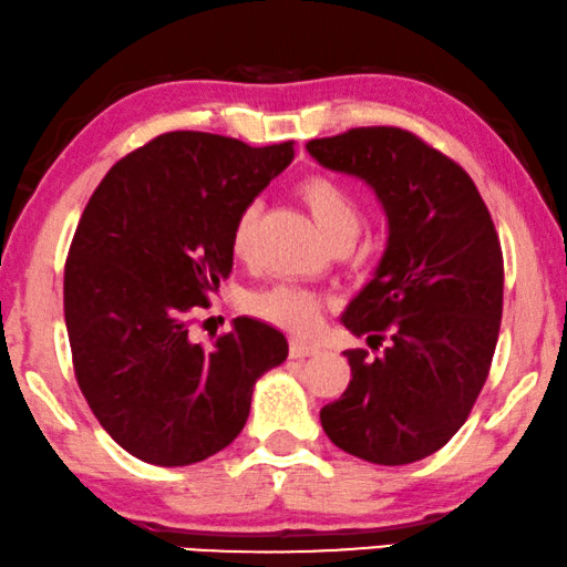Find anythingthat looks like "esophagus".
Segmentation results:
<instances>
[{"label":"esophagus","instance_id":"1","mask_svg":"<svg viewBox=\"0 0 567 567\" xmlns=\"http://www.w3.org/2000/svg\"><path fill=\"white\" fill-rule=\"evenodd\" d=\"M321 352L316 344H308V341H300V339H292L290 341V357L292 360H302V357H313Z\"/></svg>","mask_w":567,"mask_h":567}]
</instances>
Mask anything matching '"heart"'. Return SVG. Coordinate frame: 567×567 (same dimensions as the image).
Instances as JSON below:
<instances>
[{
    "mask_svg": "<svg viewBox=\"0 0 567 567\" xmlns=\"http://www.w3.org/2000/svg\"><path fill=\"white\" fill-rule=\"evenodd\" d=\"M298 197L306 203L310 215H313L318 226L323 228V234L333 244L352 241L362 226V205L352 189L341 185L339 179L323 177V174H310L298 185ZM257 215L259 207L254 203L246 205L236 215L234 228H230V249H234L236 257L246 259L251 254ZM323 306V295L308 290V287L285 282L254 292L246 300V308L261 318V321L280 326V329L292 333L313 331L318 321H321Z\"/></svg>",
    "mask_w": 567,
    "mask_h": 567,
    "instance_id": "obj_1",
    "label": "heart"
}]
</instances>
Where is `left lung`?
<instances>
[{
    "mask_svg": "<svg viewBox=\"0 0 567 567\" xmlns=\"http://www.w3.org/2000/svg\"><path fill=\"white\" fill-rule=\"evenodd\" d=\"M333 172L364 179L388 213L374 280L341 321L380 357L349 349L352 380L321 409L329 440L374 465H409L452 440L488 380L504 313V251L475 182L393 125L308 143Z\"/></svg>",
    "mask_w": 567,
    "mask_h": 567,
    "instance_id": "1",
    "label": "left lung"
}]
</instances>
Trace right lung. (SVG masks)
Masks as SVG:
<instances>
[{
	"label": "right lung",
	"instance_id": "add662e5",
	"mask_svg": "<svg viewBox=\"0 0 567 567\" xmlns=\"http://www.w3.org/2000/svg\"><path fill=\"white\" fill-rule=\"evenodd\" d=\"M292 151V141L254 148L162 133L86 203L63 269L71 362L102 429L133 457L179 467L220 452L249 419L254 382L285 362L287 339L254 318L213 344L189 326L234 267L236 215Z\"/></svg>",
	"mask_w": 567,
	"mask_h": 567
}]
</instances>
